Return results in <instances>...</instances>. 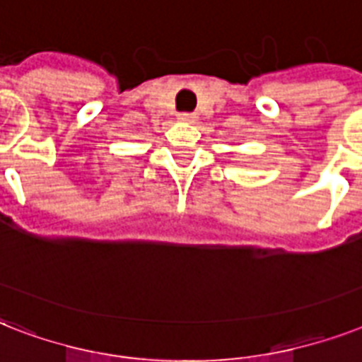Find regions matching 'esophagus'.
<instances>
[{
  "label": "esophagus",
  "mask_w": 362,
  "mask_h": 362,
  "mask_svg": "<svg viewBox=\"0 0 362 362\" xmlns=\"http://www.w3.org/2000/svg\"><path fill=\"white\" fill-rule=\"evenodd\" d=\"M177 119L181 120V122H189V124H192V122H196V115L194 113H179Z\"/></svg>",
  "instance_id": "1"
}]
</instances>
